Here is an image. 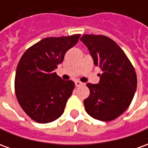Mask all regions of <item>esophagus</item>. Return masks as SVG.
I'll list each match as a JSON object with an SVG mask.
<instances>
[{"mask_svg": "<svg viewBox=\"0 0 148 148\" xmlns=\"http://www.w3.org/2000/svg\"><path fill=\"white\" fill-rule=\"evenodd\" d=\"M83 85V83L82 82H79V81H76L75 82V86L77 87H79L81 86H82Z\"/></svg>", "mask_w": 148, "mask_h": 148, "instance_id": "34e87169", "label": "esophagus"}]
</instances>
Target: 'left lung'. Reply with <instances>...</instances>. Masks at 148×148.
I'll use <instances>...</instances> for the list:
<instances>
[{
    "label": "left lung",
    "mask_w": 148,
    "mask_h": 148,
    "mask_svg": "<svg viewBox=\"0 0 148 148\" xmlns=\"http://www.w3.org/2000/svg\"><path fill=\"white\" fill-rule=\"evenodd\" d=\"M80 40L102 72L98 74L99 83H87L90 93L84 101L86 111L97 120L112 121L128 108L133 99L137 86L135 69L123 50L109 37L83 35Z\"/></svg>",
    "instance_id": "8db88e82"
}]
</instances>
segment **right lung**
Returning a JSON list of instances; mask_svg holds the SVG:
<instances>
[{
    "label": "right lung",
    "instance_id": "1",
    "mask_svg": "<svg viewBox=\"0 0 148 148\" xmlns=\"http://www.w3.org/2000/svg\"><path fill=\"white\" fill-rule=\"evenodd\" d=\"M80 36L45 38L22 55L15 77L16 96L23 110L36 122H52L63 113L74 82L62 80L55 70Z\"/></svg>",
    "mask_w": 148,
    "mask_h": 148
}]
</instances>
